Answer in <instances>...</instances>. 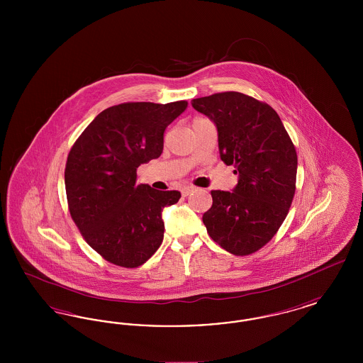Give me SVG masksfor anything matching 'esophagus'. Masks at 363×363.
<instances>
[{
    "instance_id": "esophagus-1",
    "label": "esophagus",
    "mask_w": 363,
    "mask_h": 363,
    "mask_svg": "<svg viewBox=\"0 0 363 363\" xmlns=\"http://www.w3.org/2000/svg\"><path fill=\"white\" fill-rule=\"evenodd\" d=\"M193 190H194L193 186H185V188H182L181 191H182V196H185V197H186V196H189L190 193H191Z\"/></svg>"
}]
</instances>
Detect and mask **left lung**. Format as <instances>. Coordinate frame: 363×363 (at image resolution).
Returning <instances> with one entry per match:
<instances>
[{"mask_svg": "<svg viewBox=\"0 0 363 363\" xmlns=\"http://www.w3.org/2000/svg\"><path fill=\"white\" fill-rule=\"evenodd\" d=\"M218 128L220 159L240 175L233 191L212 190L203 215L209 237L235 256H247L274 238L293 203L298 157L269 104L235 91L191 101Z\"/></svg>", "mask_w": 363, "mask_h": 363, "instance_id": "left-lung-1", "label": "left lung"}]
</instances>
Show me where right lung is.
I'll return each instance as SVG.
<instances>
[{
    "instance_id": "right-lung-1",
    "label": "right lung",
    "mask_w": 363,
    "mask_h": 363,
    "mask_svg": "<svg viewBox=\"0 0 363 363\" xmlns=\"http://www.w3.org/2000/svg\"><path fill=\"white\" fill-rule=\"evenodd\" d=\"M186 107V101L111 106L70 148L65 166L70 216L86 243L111 264L138 268L163 241L162 211L181 193L138 184V167L160 156L166 128Z\"/></svg>"
}]
</instances>
